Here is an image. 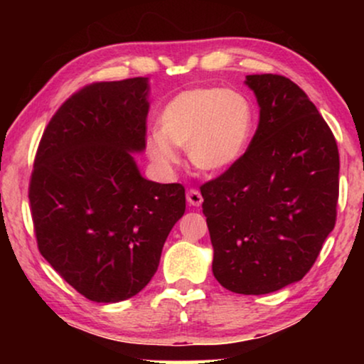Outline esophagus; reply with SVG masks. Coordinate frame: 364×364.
I'll return each instance as SVG.
<instances>
[{"mask_svg":"<svg viewBox=\"0 0 364 364\" xmlns=\"http://www.w3.org/2000/svg\"><path fill=\"white\" fill-rule=\"evenodd\" d=\"M202 193L197 188H188L187 191V202L191 207H198L202 203Z\"/></svg>","mask_w":364,"mask_h":364,"instance_id":"1","label":"esophagus"}]
</instances>
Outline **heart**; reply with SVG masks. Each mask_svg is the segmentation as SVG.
<instances>
[{"instance_id": "1", "label": "heart", "mask_w": 364, "mask_h": 364, "mask_svg": "<svg viewBox=\"0 0 364 364\" xmlns=\"http://www.w3.org/2000/svg\"><path fill=\"white\" fill-rule=\"evenodd\" d=\"M253 126L255 114L243 94L217 86L187 89L164 106L159 132L147 137V154L171 167L178 162L176 147H182L197 168L218 172L243 156Z\"/></svg>"}]
</instances>
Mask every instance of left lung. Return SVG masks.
I'll use <instances>...</instances> for the list:
<instances>
[{
    "mask_svg": "<svg viewBox=\"0 0 364 364\" xmlns=\"http://www.w3.org/2000/svg\"><path fill=\"white\" fill-rule=\"evenodd\" d=\"M260 121L245 154L200 186L223 288L265 295L301 280L335 228L336 139L305 91L280 74H252Z\"/></svg>",
    "mask_w": 364,
    "mask_h": 364,
    "instance_id": "8db88e82",
    "label": "left lung"
}]
</instances>
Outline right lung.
I'll list each match as a JSON object with an SVG mask.
<instances>
[{"instance_id":"1","label":"right lung","mask_w":364,"mask_h":364,"mask_svg":"<svg viewBox=\"0 0 364 364\" xmlns=\"http://www.w3.org/2000/svg\"><path fill=\"white\" fill-rule=\"evenodd\" d=\"M147 81L87 84L44 129L29 178L38 248L77 293L97 303L137 295L186 212L182 183L141 177Z\"/></svg>"}]
</instances>
